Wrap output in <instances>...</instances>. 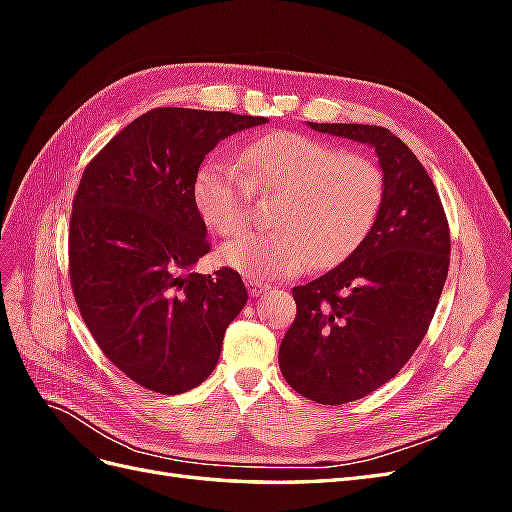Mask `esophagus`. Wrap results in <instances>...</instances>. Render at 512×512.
<instances>
[{"instance_id": "esophagus-1", "label": "esophagus", "mask_w": 512, "mask_h": 512, "mask_svg": "<svg viewBox=\"0 0 512 512\" xmlns=\"http://www.w3.org/2000/svg\"><path fill=\"white\" fill-rule=\"evenodd\" d=\"M245 286H247V292H250L252 297H256V299L262 297V294L269 290V284H262L258 280H245Z\"/></svg>"}]
</instances>
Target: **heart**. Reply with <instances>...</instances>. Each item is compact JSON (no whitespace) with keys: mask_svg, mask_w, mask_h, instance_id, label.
<instances>
[{"mask_svg":"<svg viewBox=\"0 0 512 512\" xmlns=\"http://www.w3.org/2000/svg\"><path fill=\"white\" fill-rule=\"evenodd\" d=\"M254 192H282L273 230H254L222 245L220 260L247 280L301 273L309 260L327 267L352 254L374 226L384 198L376 162L297 132L252 138L239 166L213 156L198 166L194 205L218 235H235Z\"/></svg>","mask_w":512,"mask_h":512,"instance_id":"obj_1","label":"heart"}]
</instances>
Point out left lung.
<instances>
[{
	"label": "left lung",
	"mask_w": 512,
	"mask_h": 512,
	"mask_svg": "<svg viewBox=\"0 0 512 512\" xmlns=\"http://www.w3.org/2000/svg\"><path fill=\"white\" fill-rule=\"evenodd\" d=\"M307 126L369 145L384 177L382 207L361 245L318 280L292 288L297 318L280 346L292 389L339 406L380 389L423 342L448 275L451 235L436 185L391 130Z\"/></svg>",
	"instance_id": "1"
}]
</instances>
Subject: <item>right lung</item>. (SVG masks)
I'll use <instances>...</instances> for the list:
<instances>
[{
    "label": "right lung",
    "mask_w": 512,
    "mask_h": 512,
    "mask_svg": "<svg viewBox=\"0 0 512 512\" xmlns=\"http://www.w3.org/2000/svg\"><path fill=\"white\" fill-rule=\"evenodd\" d=\"M267 121L153 108L85 168L68 239L74 299L108 361L149 391L205 382L247 303L237 271L194 273L209 243L192 183L215 145Z\"/></svg>",
    "instance_id": "right-lung-1"
}]
</instances>
